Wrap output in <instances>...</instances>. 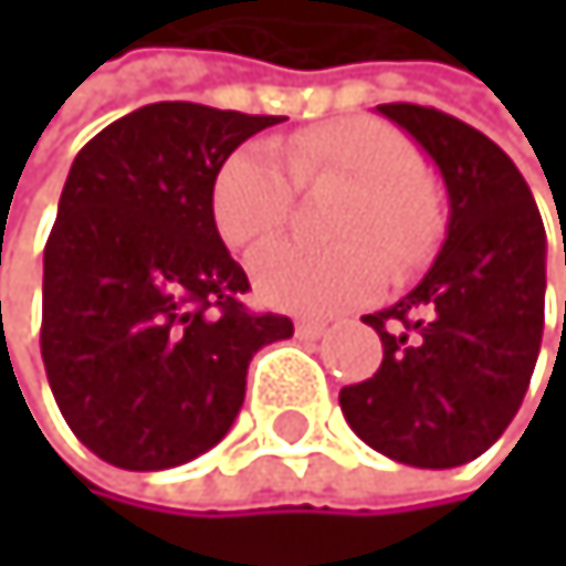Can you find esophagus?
<instances>
[{
	"label": "esophagus",
	"instance_id": "esophagus-1",
	"mask_svg": "<svg viewBox=\"0 0 566 566\" xmlns=\"http://www.w3.org/2000/svg\"><path fill=\"white\" fill-rule=\"evenodd\" d=\"M325 333V322H318V318H298L295 322V336L298 339H318Z\"/></svg>",
	"mask_w": 566,
	"mask_h": 566
}]
</instances>
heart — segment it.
<instances>
[{"instance_id":"heart-1","label":"heart","mask_w":566,"mask_h":566,"mask_svg":"<svg viewBox=\"0 0 566 566\" xmlns=\"http://www.w3.org/2000/svg\"><path fill=\"white\" fill-rule=\"evenodd\" d=\"M325 176L359 182L336 230L349 244H274L258 254L254 285L274 308L333 315L363 305L390 277L385 250L397 268H415L438 237L441 210L421 176V151L374 118L312 125L292 138L289 156L268 138L233 148L213 179V223L233 251L254 254L289 223L298 182Z\"/></svg>"}]
</instances>
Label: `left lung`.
Segmentation results:
<instances>
[{
    "label": "left lung",
    "instance_id": "obj_1",
    "mask_svg": "<svg viewBox=\"0 0 566 566\" xmlns=\"http://www.w3.org/2000/svg\"><path fill=\"white\" fill-rule=\"evenodd\" d=\"M377 112L434 159L448 230L421 285L363 315L384 343V363L343 387L339 407L387 459L454 469L479 459L526 397L543 336L547 233L526 179L492 138L421 104Z\"/></svg>",
    "mask_w": 566,
    "mask_h": 566
}]
</instances>
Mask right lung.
I'll return each mask as SVG.
<instances>
[{
  "mask_svg": "<svg viewBox=\"0 0 566 566\" xmlns=\"http://www.w3.org/2000/svg\"><path fill=\"white\" fill-rule=\"evenodd\" d=\"M277 122L159 101L77 151L43 251L40 349L63 421L107 465L159 472L210 451L254 353L295 333L244 308L248 274L210 210L223 159Z\"/></svg>",
  "mask_w": 566,
  "mask_h": 566,
  "instance_id": "1",
  "label": "right lung"
}]
</instances>
